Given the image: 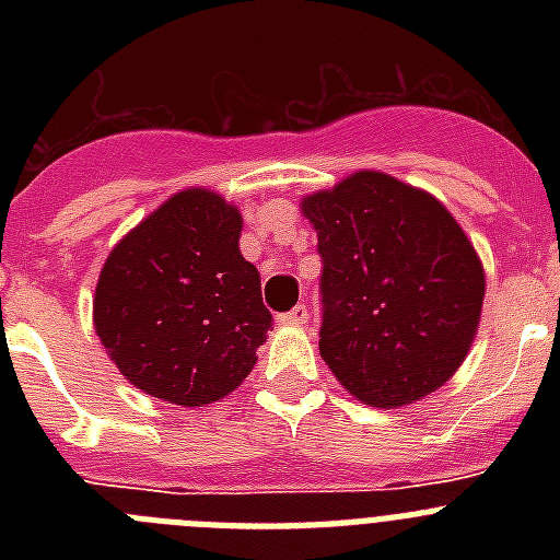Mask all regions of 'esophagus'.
Masks as SVG:
<instances>
[{"instance_id":"34e87169","label":"esophagus","mask_w":560,"mask_h":560,"mask_svg":"<svg viewBox=\"0 0 560 560\" xmlns=\"http://www.w3.org/2000/svg\"><path fill=\"white\" fill-rule=\"evenodd\" d=\"M277 323L280 325H291V328H300V325L308 323V308L305 305H294L285 314H277Z\"/></svg>"}]
</instances>
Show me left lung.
I'll return each mask as SVG.
<instances>
[{
    "label": "left lung",
    "mask_w": 560,
    "mask_h": 560,
    "mask_svg": "<svg viewBox=\"0 0 560 560\" xmlns=\"http://www.w3.org/2000/svg\"><path fill=\"white\" fill-rule=\"evenodd\" d=\"M323 257L319 353L341 387L395 409L434 393L471 348L485 275L452 212L361 171L303 201Z\"/></svg>",
    "instance_id": "1"
}]
</instances>
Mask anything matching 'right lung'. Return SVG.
<instances>
[{
	"instance_id": "obj_1",
	"label": "right lung",
	"mask_w": 560,
	"mask_h": 560,
	"mask_svg": "<svg viewBox=\"0 0 560 560\" xmlns=\"http://www.w3.org/2000/svg\"><path fill=\"white\" fill-rule=\"evenodd\" d=\"M237 237L241 212L196 187L114 246L97 280L95 330L133 387L201 407L252 373L271 314Z\"/></svg>"
}]
</instances>
